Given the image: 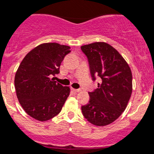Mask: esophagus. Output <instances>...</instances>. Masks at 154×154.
Wrapping results in <instances>:
<instances>
[{
  "mask_svg": "<svg viewBox=\"0 0 154 154\" xmlns=\"http://www.w3.org/2000/svg\"><path fill=\"white\" fill-rule=\"evenodd\" d=\"M71 90H72L73 91H74V92H76V93L80 92V91H81V90H80V89H75V88H71Z\"/></svg>",
  "mask_w": 154,
  "mask_h": 154,
  "instance_id": "1",
  "label": "esophagus"
}]
</instances>
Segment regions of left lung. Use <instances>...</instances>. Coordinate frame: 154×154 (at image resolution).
Segmentation results:
<instances>
[{"label": "left lung", "mask_w": 154, "mask_h": 154, "mask_svg": "<svg viewBox=\"0 0 154 154\" xmlns=\"http://www.w3.org/2000/svg\"><path fill=\"white\" fill-rule=\"evenodd\" d=\"M88 59L92 79L99 76L98 88L88 92V104L81 106L84 117L96 126L116 121L127 107L132 92V74L128 64L113 47L106 42L81 46Z\"/></svg>", "instance_id": "obj_1"}]
</instances>
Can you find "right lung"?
<instances>
[{
    "label": "right lung",
    "instance_id": "obj_1",
    "mask_svg": "<svg viewBox=\"0 0 154 154\" xmlns=\"http://www.w3.org/2000/svg\"><path fill=\"white\" fill-rule=\"evenodd\" d=\"M69 49L58 43L41 44L27 53L15 73L18 100L26 113L37 121H48L59 114L69 96V87L51 77L59 73Z\"/></svg>",
    "mask_w": 154,
    "mask_h": 154
}]
</instances>
